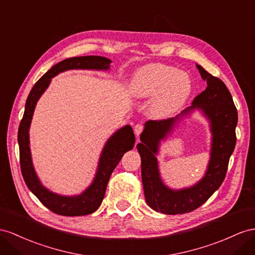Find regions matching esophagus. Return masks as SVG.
<instances>
[{"instance_id": "34e87169", "label": "esophagus", "mask_w": 255, "mask_h": 255, "mask_svg": "<svg viewBox=\"0 0 255 255\" xmlns=\"http://www.w3.org/2000/svg\"><path fill=\"white\" fill-rule=\"evenodd\" d=\"M143 129H144V127H143V125L142 124H136V125L134 126V133H135V135H136V138H138V136L141 134V132L143 131Z\"/></svg>"}]
</instances>
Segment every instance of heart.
<instances>
[{"instance_id":"1","label":"heart","mask_w":255,"mask_h":255,"mask_svg":"<svg viewBox=\"0 0 255 255\" xmlns=\"http://www.w3.org/2000/svg\"><path fill=\"white\" fill-rule=\"evenodd\" d=\"M192 83L184 72L167 64H149L140 69L129 85V93L136 99H153L149 109L155 117L171 116L191 95Z\"/></svg>"}]
</instances>
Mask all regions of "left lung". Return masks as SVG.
Masks as SVG:
<instances>
[{"instance_id":"1","label":"left lung","mask_w":255,"mask_h":255,"mask_svg":"<svg viewBox=\"0 0 255 255\" xmlns=\"http://www.w3.org/2000/svg\"><path fill=\"white\" fill-rule=\"evenodd\" d=\"M199 73L207 83L206 89L193 100V106L180 115L162 121H148L140 135L141 143L136 148L141 156V175L145 200L153 210L165 214L188 213L200 207L224 181L228 161L236 145L237 109L226 85L220 78L211 75L196 64ZM196 108L202 110L211 123L213 133L211 159L207 171L199 182L193 187L172 190L160 179L158 152L160 141L166 137L176 123Z\"/></svg>"}]
</instances>
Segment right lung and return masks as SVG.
<instances>
[{
  "label": "right lung",
  "mask_w": 255,
  "mask_h": 255,
  "mask_svg": "<svg viewBox=\"0 0 255 255\" xmlns=\"http://www.w3.org/2000/svg\"><path fill=\"white\" fill-rule=\"evenodd\" d=\"M110 59L101 56H84L68 58L55 64L48 70L33 87H32L25 102L23 117L18 130L19 156H20V168L25 184L42 204L50 211L65 217H77L95 212L100 207L106 194L108 182L115 167L122 159L123 155L133 148L135 138L131 126H125L110 136L104 145L98 164L95 179L86 190L76 196H62L47 190L37 178L32 164L30 152L29 128L31 125L36 102L45 90L49 86L51 78L67 70H103L110 69Z\"/></svg>",
  "instance_id": "1"
}]
</instances>
